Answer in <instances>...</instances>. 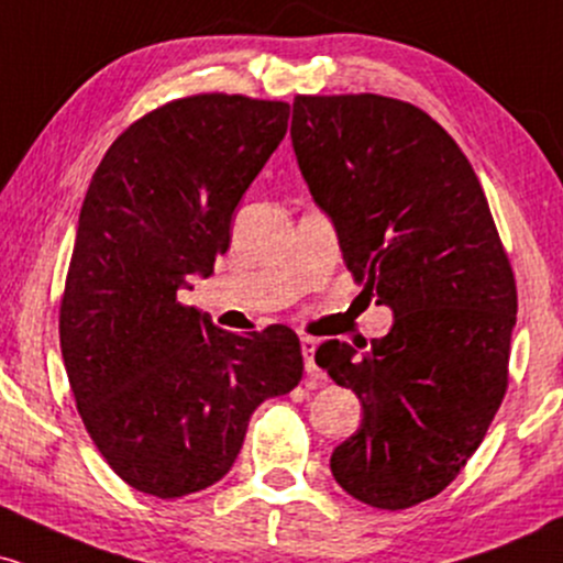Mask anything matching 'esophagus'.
Returning <instances> with one entry per match:
<instances>
[{"instance_id":"34e87169","label":"esophagus","mask_w":563,"mask_h":563,"mask_svg":"<svg viewBox=\"0 0 563 563\" xmlns=\"http://www.w3.org/2000/svg\"><path fill=\"white\" fill-rule=\"evenodd\" d=\"M314 349H318V339H312V335H301L303 367H307L309 376H318V365H314Z\"/></svg>"}]
</instances>
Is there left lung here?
<instances>
[{
  "instance_id": "obj_1",
  "label": "left lung",
  "mask_w": 563,
  "mask_h": 563,
  "mask_svg": "<svg viewBox=\"0 0 563 563\" xmlns=\"http://www.w3.org/2000/svg\"><path fill=\"white\" fill-rule=\"evenodd\" d=\"M290 140L349 273L394 312L367 352L314 354L363 402L331 471L367 506L412 508L461 474L506 397L514 269L468 158L421 108L299 95Z\"/></svg>"
}]
</instances>
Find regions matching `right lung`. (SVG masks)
Returning a JSON list of instances; mask_svg holds the SVG:
<instances>
[{"mask_svg":"<svg viewBox=\"0 0 563 563\" xmlns=\"http://www.w3.org/2000/svg\"><path fill=\"white\" fill-rule=\"evenodd\" d=\"M290 106L179 97L121 132L79 214L60 349L95 448L129 487L183 497L222 479L251 412L301 380L288 325L222 331L177 290L230 249L232 211L286 137Z\"/></svg>","mask_w":563,"mask_h":563,"instance_id":"right-lung-1","label":"right lung"}]
</instances>
